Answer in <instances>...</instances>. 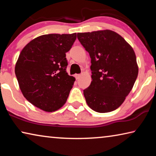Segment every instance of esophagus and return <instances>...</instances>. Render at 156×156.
Listing matches in <instances>:
<instances>
[{
	"label": "esophagus",
	"mask_w": 156,
	"mask_h": 156,
	"mask_svg": "<svg viewBox=\"0 0 156 156\" xmlns=\"http://www.w3.org/2000/svg\"><path fill=\"white\" fill-rule=\"evenodd\" d=\"M80 77V74H75V78L76 80H78Z\"/></svg>",
	"instance_id": "1"
}]
</instances>
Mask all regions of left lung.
Returning a JSON list of instances; mask_svg holds the SVG:
<instances>
[{
	"label": "left lung",
	"instance_id": "8db88e82",
	"mask_svg": "<svg viewBox=\"0 0 156 156\" xmlns=\"http://www.w3.org/2000/svg\"><path fill=\"white\" fill-rule=\"evenodd\" d=\"M91 58V84L83 94L88 106L99 113L118 109L133 88L138 74L133 49L115 31L78 33Z\"/></svg>",
	"mask_w": 156,
	"mask_h": 156
}]
</instances>
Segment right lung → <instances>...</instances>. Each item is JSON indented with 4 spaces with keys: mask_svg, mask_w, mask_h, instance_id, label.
I'll return each instance as SVG.
<instances>
[{
    "mask_svg": "<svg viewBox=\"0 0 156 156\" xmlns=\"http://www.w3.org/2000/svg\"><path fill=\"white\" fill-rule=\"evenodd\" d=\"M76 34H45L30 41L21 51L15 67L23 96L44 112H51L67 101L75 78L66 72V53Z\"/></svg>",
    "mask_w": 156,
    "mask_h": 156,
    "instance_id": "add662e5",
    "label": "right lung"
}]
</instances>
